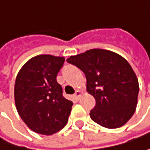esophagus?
I'll list each match as a JSON object with an SVG mask.
<instances>
[{
  "mask_svg": "<svg viewBox=\"0 0 150 150\" xmlns=\"http://www.w3.org/2000/svg\"><path fill=\"white\" fill-rule=\"evenodd\" d=\"M81 96H82V92H81L80 91H78V90H77V91H76V93H74V97H76V99H77V100H78V99L81 97Z\"/></svg>",
  "mask_w": 150,
  "mask_h": 150,
  "instance_id": "1",
  "label": "esophagus"
}]
</instances>
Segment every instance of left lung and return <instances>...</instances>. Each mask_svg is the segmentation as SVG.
<instances>
[{
	"label": "left lung",
	"instance_id": "1",
	"mask_svg": "<svg viewBox=\"0 0 150 150\" xmlns=\"http://www.w3.org/2000/svg\"><path fill=\"white\" fill-rule=\"evenodd\" d=\"M67 61L85 74L86 90L96 100L91 118L109 129L125 125L135 112L139 94V82L128 61L102 49L89 50Z\"/></svg>",
	"mask_w": 150,
	"mask_h": 150
}]
</instances>
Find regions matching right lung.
<instances>
[{"instance_id": "right-lung-1", "label": "right lung", "mask_w": 150, "mask_h": 150, "mask_svg": "<svg viewBox=\"0 0 150 150\" xmlns=\"http://www.w3.org/2000/svg\"><path fill=\"white\" fill-rule=\"evenodd\" d=\"M63 57L38 55L29 59L16 77L14 97L18 115L35 132L51 135L65 127L73 102L62 95L57 76Z\"/></svg>"}]
</instances>
